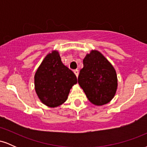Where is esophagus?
<instances>
[{"label":"esophagus","mask_w":147,"mask_h":147,"mask_svg":"<svg viewBox=\"0 0 147 147\" xmlns=\"http://www.w3.org/2000/svg\"><path fill=\"white\" fill-rule=\"evenodd\" d=\"M73 72H74V73L75 74V75L77 76V77H78V76H79V70H75Z\"/></svg>","instance_id":"34e87169"}]
</instances>
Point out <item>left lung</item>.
Segmentation results:
<instances>
[{"mask_svg":"<svg viewBox=\"0 0 147 147\" xmlns=\"http://www.w3.org/2000/svg\"><path fill=\"white\" fill-rule=\"evenodd\" d=\"M78 83L88 99L96 106H102L112 100L117 88V77L114 67L97 50H91L83 60Z\"/></svg>","mask_w":147,"mask_h":147,"instance_id":"1","label":"left lung"}]
</instances>
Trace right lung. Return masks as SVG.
<instances>
[{"label":"right lung","mask_w":147,"mask_h":147,"mask_svg":"<svg viewBox=\"0 0 147 147\" xmlns=\"http://www.w3.org/2000/svg\"><path fill=\"white\" fill-rule=\"evenodd\" d=\"M77 83V77L63 65L57 50H52L45 56L34 75L36 95L43 104L50 108L63 104Z\"/></svg>","instance_id":"obj_1"}]
</instances>
